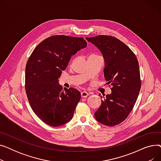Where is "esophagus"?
I'll list each match as a JSON object with an SVG mask.
<instances>
[{"instance_id": "1", "label": "esophagus", "mask_w": 161, "mask_h": 161, "mask_svg": "<svg viewBox=\"0 0 161 161\" xmlns=\"http://www.w3.org/2000/svg\"><path fill=\"white\" fill-rule=\"evenodd\" d=\"M81 96L82 98H86L89 96V93L86 91H83L81 92Z\"/></svg>"}]
</instances>
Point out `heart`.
Wrapping results in <instances>:
<instances>
[{
    "label": "heart",
    "mask_w": 161,
    "mask_h": 161,
    "mask_svg": "<svg viewBox=\"0 0 161 161\" xmlns=\"http://www.w3.org/2000/svg\"><path fill=\"white\" fill-rule=\"evenodd\" d=\"M91 56H97V55H91ZM90 56V57H91Z\"/></svg>",
    "instance_id": "1"
}]
</instances>
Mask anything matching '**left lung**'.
<instances>
[{
	"instance_id": "1",
	"label": "left lung",
	"mask_w": 161,
	"mask_h": 161,
	"mask_svg": "<svg viewBox=\"0 0 161 161\" xmlns=\"http://www.w3.org/2000/svg\"><path fill=\"white\" fill-rule=\"evenodd\" d=\"M86 40L103 53L104 78L112 86V93L102 100L101 106L95 113V118L106 126L119 125L132 111L140 91L138 59L127 46L115 37L98 35Z\"/></svg>"
}]
</instances>
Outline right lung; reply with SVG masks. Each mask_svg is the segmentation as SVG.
Wrapping results in <instances>:
<instances>
[{
	"label": "right lung",
	"instance_id": "1",
	"mask_svg": "<svg viewBox=\"0 0 161 161\" xmlns=\"http://www.w3.org/2000/svg\"><path fill=\"white\" fill-rule=\"evenodd\" d=\"M87 46L80 37L54 35L35 47L25 68V91L30 106L40 119L50 126L69 122L81 98L74 88L64 89L58 83L72 55Z\"/></svg>",
	"mask_w": 161,
	"mask_h": 161
}]
</instances>
